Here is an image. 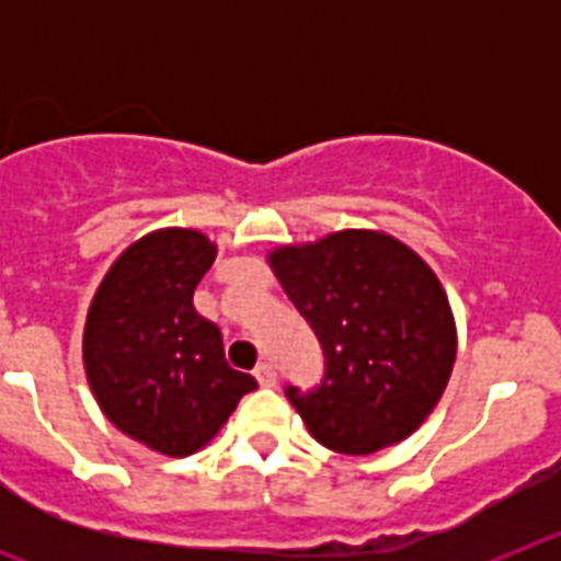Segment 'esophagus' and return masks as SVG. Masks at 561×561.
<instances>
[{"instance_id": "1", "label": "esophagus", "mask_w": 561, "mask_h": 561, "mask_svg": "<svg viewBox=\"0 0 561 561\" xmlns=\"http://www.w3.org/2000/svg\"><path fill=\"white\" fill-rule=\"evenodd\" d=\"M255 379L261 388H275L277 385V374H275V365L272 362H261L255 368Z\"/></svg>"}]
</instances>
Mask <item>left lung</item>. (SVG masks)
I'll return each instance as SVG.
<instances>
[{
    "mask_svg": "<svg viewBox=\"0 0 561 561\" xmlns=\"http://www.w3.org/2000/svg\"><path fill=\"white\" fill-rule=\"evenodd\" d=\"M325 354L320 388L286 396L323 447L370 455L427 421L447 390L458 331L430 264L379 230L329 232L266 255Z\"/></svg>",
    "mask_w": 561,
    "mask_h": 561,
    "instance_id": "obj_1",
    "label": "left lung"
}]
</instances>
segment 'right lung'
<instances>
[{
    "mask_svg": "<svg viewBox=\"0 0 561 561\" xmlns=\"http://www.w3.org/2000/svg\"><path fill=\"white\" fill-rule=\"evenodd\" d=\"M199 230L162 227L108 266L83 325V370L103 415L153 453L207 447L257 388L225 359L219 325L196 314L193 291L216 261Z\"/></svg>",
    "mask_w": 561,
    "mask_h": 561,
    "instance_id": "add662e5",
    "label": "right lung"
}]
</instances>
